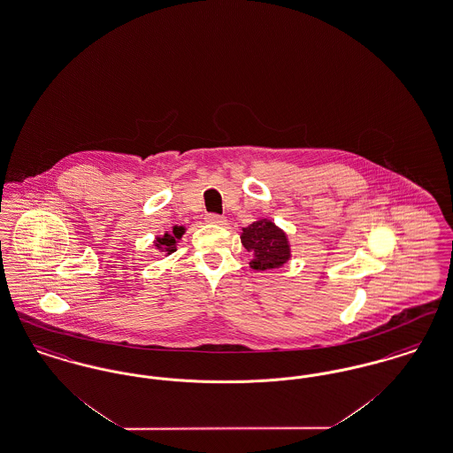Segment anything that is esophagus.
<instances>
[{"instance_id": "34e87169", "label": "esophagus", "mask_w": 453, "mask_h": 453, "mask_svg": "<svg viewBox=\"0 0 453 453\" xmlns=\"http://www.w3.org/2000/svg\"><path fill=\"white\" fill-rule=\"evenodd\" d=\"M205 220L209 224H217V226H224L226 224V217L219 216V214H207Z\"/></svg>"}]
</instances>
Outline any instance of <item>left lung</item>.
Wrapping results in <instances>:
<instances>
[{"label":"left lung","instance_id":"left-lung-1","mask_svg":"<svg viewBox=\"0 0 453 453\" xmlns=\"http://www.w3.org/2000/svg\"><path fill=\"white\" fill-rule=\"evenodd\" d=\"M241 242L253 255L250 265L255 270L279 268L290 258L287 234L266 219H261L244 227Z\"/></svg>","mask_w":453,"mask_h":453}]
</instances>
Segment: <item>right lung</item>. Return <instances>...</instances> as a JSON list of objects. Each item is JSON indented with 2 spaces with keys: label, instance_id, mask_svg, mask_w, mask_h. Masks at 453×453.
<instances>
[{
  "label": "right lung",
  "instance_id": "add662e5",
  "mask_svg": "<svg viewBox=\"0 0 453 453\" xmlns=\"http://www.w3.org/2000/svg\"><path fill=\"white\" fill-rule=\"evenodd\" d=\"M183 233H185L183 227L174 226L172 234L166 233L165 236L156 239V246H157L161 251H165L166 255H172L173 251H176V239H180V237L183 236Z\"/></svg>",
  "mask_w": 453,
  "mask_h": 453
}]
</instances>
